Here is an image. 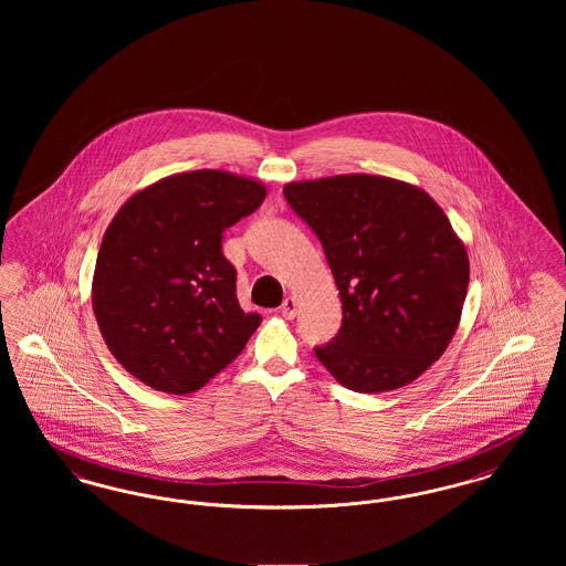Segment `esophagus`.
<instances>
[{"label": "esophagus", "instance_id": "esophagus-1", "mask_svg": "<svg viewBox=\"0 0 566 566\" xmlns=\"http://www.w3.org/2000/svg\"><path fill=\"white\" fill-rule=\"evenodd\" d=\"M296 307H298V301H296L295 296H286L284 303H282V307H280V312H282L284 318L293 321L296 316Z\"/></svg>", "mask_w": 566, "mask_h": 566}]
</instances>
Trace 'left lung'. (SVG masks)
<instances>
[{
  "instance_id": "8db88e82",
  "label": "left lung",
  "mask_w": 566,
  "mask_h": 566,
  "mask_svg": "<svg viewBox=\"0 0 566 566\" xmlns=\"http://www.w3.org/2000/svg\"><path fill=\"white\" fill-rule=\"evenodd\" d=\"M284 197L323 243L344 321L316 358L342 386L377 395L422 376L457 333L469 254L427 190L342 174L289 182Z\"/></svg>"
}]
</instances>
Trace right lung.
<instances>
[{
  "mask_svg": "<svg viewBox=\"0 0 566 566\" xmlns=\"http://www.w3.org/2000/svg\"><path fill=\"white\" fill-rule=\"evenodd\" d=\"M268 189L222 169H197L137 190L99 245L91 301L112 356L146 386L189 395L235 360L259 328L235 295L222 231Z\"/></svg>",
  "mask_w": 566,
  "mask_h": 566,
  "instance_id": "obj_1",
  "label": "right lung"
}]
</instances>
